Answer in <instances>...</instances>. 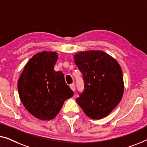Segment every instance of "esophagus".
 Here are the masks:
<instances>
[{"instance_id": "esophagus-1", "label": "esophagus", "mask_w": 147, "mask_h": 147, "mask_svg": "<svg viewBox=\"0 0 147 147\" xmlns=\"http://www.w3.org/2000/svg\"><path fill=\"white\" fill-rule=\"evenodd\" d=\"M70 88H71L72 90H73V91L74 92V90H75V86H74V84H71V85H70Z\"/></svg>"}]
</instances>
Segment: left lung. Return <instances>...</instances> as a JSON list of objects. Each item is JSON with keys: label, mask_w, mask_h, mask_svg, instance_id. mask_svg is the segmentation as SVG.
I'll list each match as a JSON object with an SVG mask.
<instances>
[{"label": "left lung", "mask_w": 147, "mask_h": 147, "mask_svg": "<svg viewBox=\"0 0 147 147\" xmlns=\"http://www.w3.org/2000/svg\"><path fill=\"white\" fill-rule=\"evenodd\" d=\"M73 57L84 81V91L76 102L90 119L106 117L123 96L121 66L111 55L98 50L78 52Z\"/></svg>", "instance_id": "left-lung-1"}]
</instances>
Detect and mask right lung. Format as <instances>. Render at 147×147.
Wrapping results in <instances>:
<instances>
[{
  "instance_id": "add662e5",
  "label": "right lung",
  "mask_w": 147,
  "mask_h": 147,
  "mask_svg": "<svg viewBox=\"0 0 147 147\" xmlns=\"http://www.w3.org/2000/svg\"><path fill=\"white\" fill-rule=\"evenodd\" d=\"M57 59V52L38 53L27 62L18 80L22 103L30 114L42 121L54 119L64 102L74 94L63 73L54 71Z\"/></svg>"
}]
</instances>
